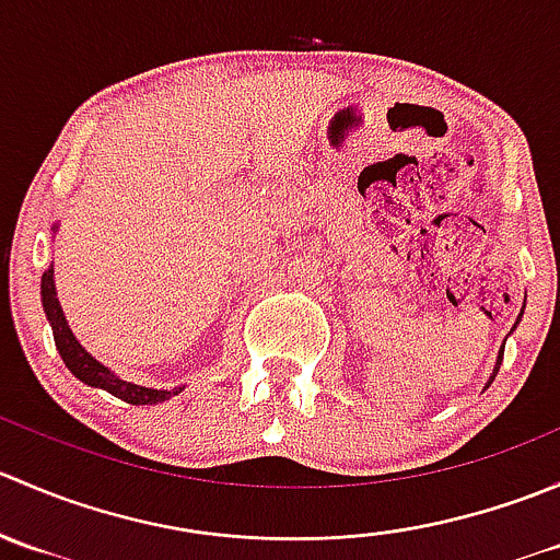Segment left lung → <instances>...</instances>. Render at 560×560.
Returning a JSON list of instances; mask_svg holds the SVG:
<instances>
[{"label": "left lung", "mask_w": 560, "mask_h": 560, "mask_svg": "<svg viewBox=\"0 0 560 560\" xmlns=\"http://www.w3.org/2000/svg\"><path fill=\"white\" fill-rule=\"evenodd\" d=\"M501 358H504V352H501Z\"/></svg>", "instance_id": "8db88e82"}]
</instances>
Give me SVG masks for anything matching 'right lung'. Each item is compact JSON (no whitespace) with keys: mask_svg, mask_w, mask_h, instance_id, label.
Wrapping results in <instances>:
<instances>
[{"mask_svg":"<svg viewBox=\"0 0 560 560\" xmlns=\"http://www.w3.org/2000/svg\"><path fill=\"white\" fill-rule=\"evenodd\" d=\"M39 295H43L45 316H48L50 327H54L56 349H59L61 360H65L67 369L72 371V376H78V380L86 382V385H92V387L107 389L110 395H116V398L127 400V404H132V406L162 404V400L173 398V395L180 393V387L178 389H151V387L132 385V382L118 380V376L110 374L103 363H97V360H94L92 354H89L86 349L75 341L72 330L67 327V319H65V314H61V306H59V298H56L54 268H48L43 273Z\"/></svg>","mask_w":560,"mask_h":560,"instance_id":"obj_1","label":"right lung"}]
</instances>
